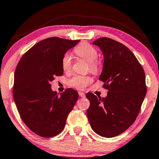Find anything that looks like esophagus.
I'll list each match as a JSON object with an SVG mask.
<instances>
[{
	"mask_svg": "<svg viewBox=\"0 0 159 159\" xmlns=\"http://www.w3.org/2000/svg\"><path fill=\"white\" fill-rule=\"evenodd\" d=\"M78 94H79V96L81 97H85V94H84V92H78Z\"/></svg>",
	"mask_w": 159,
	"mask_h": 159,
	"instance_id": "obj_1",
	"label": "esophagus"
}]
</instances>
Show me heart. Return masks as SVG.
<instances>
[{"label":"heart","mask_w":159,"mask_h":159,"mask_svg":"<svg viewBox=\"0 0 159 159\" xmlns=\"http://www.w3.org/2000/svg\"><path fill=\"white\" fill-rule=\"evenodd\" d=\"M74 52L77 56L89 62L91 72L97 73L102 67L101 61L97 58L98 52L97 48L88 43H82L74 48ZM62 68L65 72H69L72 67V57L69 53H65L61 60ZM92 82V78L89 75H75L69 81L71 87L82 90Z\"/></svg>","instance_id":"b5f03b06"}]
</instances>
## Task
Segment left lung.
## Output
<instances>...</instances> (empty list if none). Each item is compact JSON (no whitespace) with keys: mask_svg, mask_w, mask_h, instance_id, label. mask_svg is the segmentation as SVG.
Masks as SVG:
<instances>
[{"mask_svg":"<svg viewBox=\"0 0 159 159\" xmlns=\"http://www.w3.org/2000/svg\"><path fill=\"white\" fill-rule=\"evenodd\" d=\"M93 44L104 54L99 80L108 92L105 98L86 94L90 102L86 115L92 129L110 138L125 132L136 120L147 92L145 74L132 51L120 42L102 37Z\"/></svg>","mask_w":159,"mask_h":159,"instance_id":"left-lung-1","label":"left lung"}]
</instances>
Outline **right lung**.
Masks as SVG:
<instances>
[{
  "label": "right lung",
  "mask_w": 159,
  "mask_h": 159,
  "mask_svg": "<svg viewBox=\"0 0 159 159\" xmlns=\"http://www.w3.org/2000/svg\"><path fill=\"white\" fill-rule=\"evenodd\" d=\"M79 41L51 37L25 53L14 73L13 96L23 122L32 132L52 137L62 132L67 116L78 99L73 89L60 96L52 92L51 81L63 75V54Z\"/></svg>",
  "instance_id": "add662e5"
}]
</instances>
